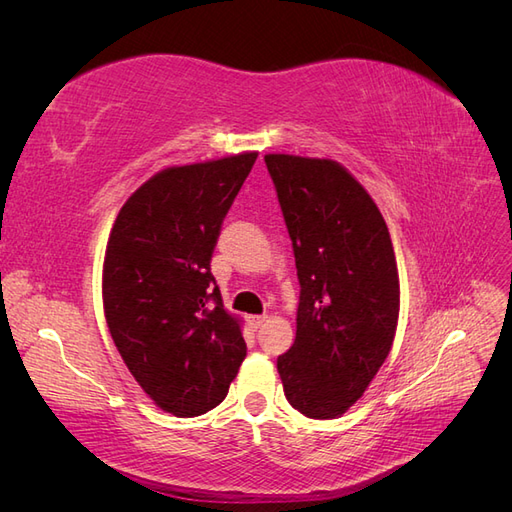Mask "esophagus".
Here are the masks:
<instances>
[{
    "mask_svg": "<svg viewBox=\"0 0 512 512\" xmlns=\"http://www.w3.org/2000/svg\"><path fill=\"white\" fill-rule=\"evenodd\" d=\"M265 322H267V316H252V318H250L252 329H260V327H265Z\"/></svg>",
    "mask_w": 512,
    "mask_h": 512,
    "instance_id": "obj_1",
    "label": "esophagus"
}]
</instances>
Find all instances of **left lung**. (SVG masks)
I'll return each instance as SVG.
<instances>
[{
    "instance_id": "left-lung-1",
    "label": "left lung",
    "mask_w": 512,
    "mask_h": 512,
    "mask_svg": "<svg viewBox=\"0 0 512 512\" xmlns=\"http://www.w3.org/2000/svg\"><path fill=\"white\" fill-rule=\"evenodd\" d=\"M301 284L297 337L277 356L284 395L307 418L342 416L391 352L399 275L389 228L335 160L267 153Z\"/></svg>"
}]
</instances>
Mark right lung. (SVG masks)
Returning <instances> with one entry per match:
<instances>
[{
    "instance_id": "add662e5",
    "label": "right lung",
    "mask_w": 512,
    "mask_h": 512,
    "mask_svg": "<svg viewBox=\"0 0 512 512\" xmlns=\"http://www.w3.org/2000/svg\"><path fill=\"white\" fill-rule=\"evenodd\" d=\"M256 158L245 151L160 170L126 200L106 243L108 331L153 404L181 418L222 404L245 359L211 256Z\"/></svg>"
}]
</instances>
